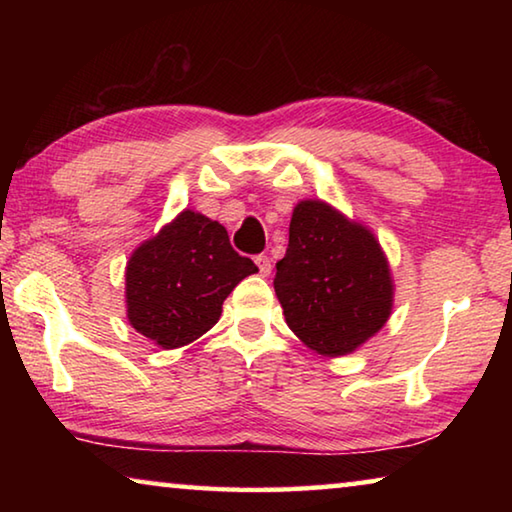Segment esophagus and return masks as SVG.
Here are the masks:
<instances>
[{
    "label": "esophagus",
    "instance_id": "34e87169",
    "mask_svg": "<svg viewBox=\"0 0 512 512\" xmlns=\"http://www.w3.org/2000/svg\"><path fill=\"white\" fill-rule=\"evenodd\" d=\"M255 264H257V268H259V273H262L264 277L266 275H271V259H268V255H257L255 257Z\"/></svg>",
    "mask_w": 512,
    "mask_h": 512
}]
</instances>
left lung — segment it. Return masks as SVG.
<instances>
[{"label": "left lung", "mask_w": 512, "mask_h": 512, "mask_svg": "<svg viewBox=\"0 0 512 512\" xmlns=\"http://www.w3.org/2000/svg\"><path fill=\"white\" fill-rule=\"evenodd\" d=\"M273 287L291 332L318 354L357 350L391 316L393 284L377 239L320 201L296 205Z\"/></svg>", "instance_id": "obj_1"}]
</instances>
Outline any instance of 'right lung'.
Instances as JSON below:
<instances>
[{
    "instance_id": "obj_1",
    "label": "right lung",
    "mask_w": 512,
    "mask_h": 512,
    "mask_svg": "<svg viewBox=\"0 0 512 512\" xmlns=\"http://www.w3.org/2000/svg\"><path fill=\"white\" fill-rule=\"evenodd\" d=\"M250 273L253 259L230 246L221 223L185 210L128 262V320L160 348H180L219 320L223 300Z\"/></svg>"
}]
</instances>
